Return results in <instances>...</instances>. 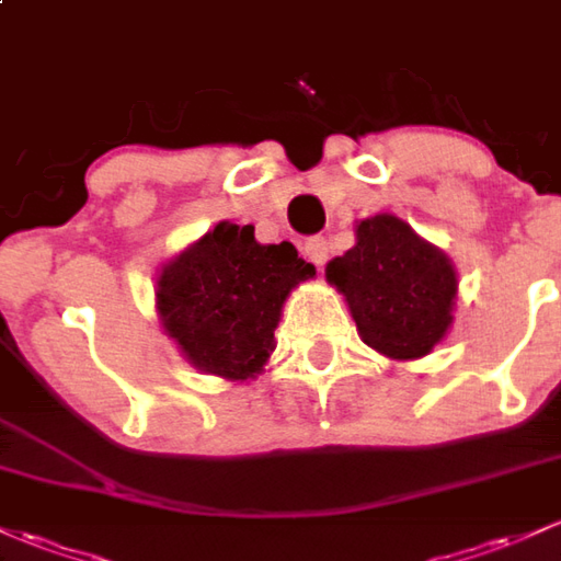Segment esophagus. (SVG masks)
Listing matches in <instances>:
<instances>
[{"label": "esophagus", "instance_id": "34e87169", "mask_svg": "<svg viewBox=\"0 0 561 561\" xmlns=\"http://www.w3.org/2000/svg\"><path fill=\"white\" fill-rule=\"evenodd\" d=\"M305 256L310 259L312 264H318V267H321V264H327V259H329L327 238H321V234H316V238H307L305 240Z\"/></svg>", "mask_w": 561, "mask_h": 561}]
</instances>
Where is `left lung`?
I'll use <instances>...</instances> for the list:
<instances>
[{
	"label": "left lung",
	"instance_id": "1",
	"mask_svg": "<svg viewBox=\"0 0 561 561\" xmlns=\"http://www.w3.org/2000/svg\"><path fill=\"white\" fill-rule=\"evenodd\" d=\"M327 278L345 294L360 340L388 358H420L447 334L455 267L396 216L360 221L355 245L331 259Z\"/></svg>",
	"mask_w": 561,
	"mask_h": 561
}]
</instances>
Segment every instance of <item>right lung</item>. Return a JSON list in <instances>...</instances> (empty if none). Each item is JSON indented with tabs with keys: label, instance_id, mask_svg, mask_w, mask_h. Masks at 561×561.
<instances>
[{
	"label": "right lung",
	"instance_id": "add662e5",
	"mask_svg": "<svg viewBox=\"0 0 561 561\" xmlns=\"http://www.w3.org/2000/svg\"><path fill=\"white\" fill-rule=\"evenodd\" d=\"M312 275L291 243L262 245L251 225L221 221L162 270V327L197 369L249 379L273 353L288 291Z\"/></svg>",
	"mask_w": 561,
	"mask_h": 561
}]
</instances>
